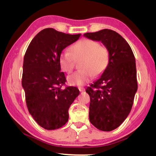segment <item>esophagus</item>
Masks as SVG:
<instances>
[{"label": "esophagus", "mask_w": 156, "mask_h": 156, "mask_svg": "<svg viewBox=\"0 0 156 156\" xmlns=\"http://www.w3.org/2000/svg\"><path fill=\"white\" fill-rule=\"evenodd\" d=\"M78 90H80V92H84L85 90V89L84 88V87H78Z\"/></svg>", "instance_id": "34e87169"}]
</instances>
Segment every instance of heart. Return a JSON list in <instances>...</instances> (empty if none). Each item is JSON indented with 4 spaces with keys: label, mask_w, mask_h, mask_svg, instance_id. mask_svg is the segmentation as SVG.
I'll return each mask as SVG.
<instances>
[{
    "label": "heart",
    "mask_w": 156,
    "mask_h": 156,
    "mask_svg": "<svg viewBox=\"0 0 156 156\" xmlns=\"http://www.w3.org/2000/svg\"><path fill=\"white\" fill-rule=\"evenodd\" d=\"M70 52H61L58 57L61 69L71 73L75 67L76 61H80V70L67 78L71 85L82 86L88 83L92 77L100 76L108 66L110 54L108 49L101 46L97 41L83 39L70 47Z\"/></svg>",
    "instance_id": "b5f03b06"
}]
</instances>
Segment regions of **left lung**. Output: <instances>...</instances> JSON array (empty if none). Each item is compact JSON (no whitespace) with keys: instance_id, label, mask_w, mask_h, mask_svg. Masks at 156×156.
Here are the masks:
<instances>
[{"instance_id":"left-lung-1","label":"left lung","mask_w":156,"mask_h":156,"mask_svg":"<svg viewBox=\"0 0 156 156\" xmlns=\"http://www.w3.org/2000/svg\"><path fill=\"white\" fill-rule=\"evenodd\" d=\"M84 37L100 41L110 54L108 66L86 92L90 99V122L99 130L112 131L126 119L133 106L138 88L135 57L127 41L113 30L87 32Z\"/></svg>"}]
</instances>
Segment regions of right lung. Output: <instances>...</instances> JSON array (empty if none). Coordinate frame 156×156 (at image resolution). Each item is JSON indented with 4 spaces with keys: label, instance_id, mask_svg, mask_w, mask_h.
I'll list each match as a JSON object with an SVG mask.
<instances>
[{
    "label": "right lung",
    "instance_id": "add662e5",
    "mask_svg": "<svg viewBox=\"0 0 156 156\" xmlns=\"http://www.w3.org/2000/svg\"><path fill=\"white\" fill-rule=\"evenodd\" d=\"M80 34H69L46 28L28 46L24 56L23 85L28 111L39 126L47 130L59 129L69 120V109L79 95L76 87H66L58 57Z\"/></svg>",
    "mask_w": 156,
    "mask_h": 156
}]
</instances>
